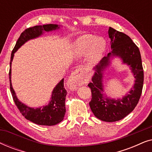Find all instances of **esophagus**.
I'll return each instance as SVG.
<instances>
[{
  "label": "esophagus",
  "instance_id": "1",
  "mask_svg": "<svg viewBox=\"0 0 152 152\" xmlns=\"http://www.w3.org/2000/svg\"><path fill=\"white\" fill-rule=\"evenodd\" d=\"M86 78L83 76L80 69H76L70 75L68 80V84L72 89H75L79 86L86 83Z\"/></svg>",
  "mask_w": 152,
  "mask_h": 152
}]
</instances>
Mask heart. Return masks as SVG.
Returning a JSON list of instances; mask_svg holds the SVG:
<instances>
[{
  "instance_id": "obj_1",
  "label": "heart",
  "mask_w": 152,
  "mask_h": 152,
  "mask_svg": "<svg viewBox=\"0 0 152 152\" xmlns=\"http://www.w3.org/2000/svg\"><path fill=\"white\" fill-rule=\"evenodd\" d=\"M105 48V42L102 38H95L91 34L81 37L76 43V49L80 55L88 53V61L95 64L99 59Z\"/></svg>"
}]
</instances>
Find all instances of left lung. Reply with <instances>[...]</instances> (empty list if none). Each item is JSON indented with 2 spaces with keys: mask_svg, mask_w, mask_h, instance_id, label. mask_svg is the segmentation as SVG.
<instances>
[{
  "mask_svg": "<svg viewBox=\"0 0 152 152\" xmlns=\"http://www.w3.org/2000/svg\"><path fill=\"white\" fill-rule=\"evenodd\" d=\"M108 33L113 50L111 53L108 54L107 57H104L94 68L95 75L92 78V82L89 83L88 86L91 90L92 97L89 105L93 114L102 121L111 122L123 119L138 104L142 93L144 72L140 50L132 39L124 33L118 32L111 27H109ZM111 55L119 56L124 63L129 65L136 78L134 88L122 100L115 101L104 99L101 94L103 91L101 72L108 65L109 57Z\"/></svg>",
  "mask_w": 152,
  "mask_h": 152,
  "instance_id": "obj_1",
  "label": "left lung"
}]
</instances>
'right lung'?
<instances>
[{
    "label": "right lung",
    "mask_w": 152,
    "mask_h": 152,
    "mask_svg": "<svg viewBox=\"0 0 152 152\" xmlns=\"http://www.w3.org/2000/svg\"><path fill=\"white\" fill-rule=\"evenodd\" d=\"M57 28H59V27L57 25L47 24L43 25V26H36L26 29L20 34V36L16 41L15 46H14L11 54L9 77L10 91H11L12 97H13V100L20 113L27 120H30L35 124H39V125L53 126L59 123L60 122L63 120L66 113L65 100L66 95L67 94V91L64 88V79L56 86L55 89L53 90L52 99L48 105L43 107L42 109L37 108V109H34L32 108H30L18 100L15 95V92L12 88L11 82L12 61L13 59L14 53L25 42L31 39L36 38V37L40 36L42 34L43 30L48 32V31L56 30Z\"/></svg>",
    "instance_id": "1"
}]
</instances>
